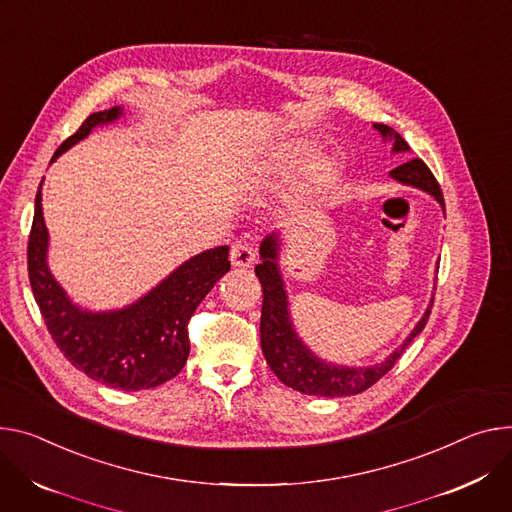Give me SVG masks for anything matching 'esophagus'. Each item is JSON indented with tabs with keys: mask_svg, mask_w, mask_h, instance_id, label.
Listing matches in <instances>:
<instances>
[{
	"mask_svg": "<svg viewBox=\"0 0 512 512\" xmlns=\"http://www.w3.org/2000/svg\"><path fill=\"white\" fill-rule=\"evenodd\" d=\"M255 259H257V253L249 243H243V241L232 243V247H230L232 265H235V267H251L255 263Z\"/></svg>",
	"mask_w": 512,
	"mask_h": 512,
	"instance_id": "34e87169",
	"label": "esophagus"
}]
</instances>
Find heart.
Masks as SVG:
<instances>
[{
    "instance_id": "1",
    "label": "heart",
    "mask_w": 512,
    "mask_h": 512,
    "mask_svg": "<svg viewBox=\"0 0 512 512\" xmlns=\"http://www.w3.org/2000/svg\"><path fill=\"white\" fill-rule=\"evenodd\" d=\"M312 155V147L306 143H298L292 145L286 153H284V165L288 167H296L300 165L304 159H308ZM339 163L335 159L322 157L316 163L310 165V169L306 171L304 183H302V198L304 202H318L324 196H327L335 183L339 181Z\"/></svg>"
}]
</instances>
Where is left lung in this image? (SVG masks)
Masks as SVG:
<instances>
[{"label": "left lung", "mask_w": 512, "mask_h": 512, "mask_svg": "<svg viewBox=\"0 0 512 512\" xmlns=\"http://www.w3.org/2000/svg\"><path fill=\"white\" fill-rule=\"evenodd\" d=\"M374 128L384 136V141H392V153L410 151L408 143L394 128L386 124H374ZM390 175L400 183L412 185V188L431 194L445 212V202H443L439 183L423 159H410L400 167L392 169ZM277 237H280L277 232H271V235L263 239L259 247L261 263L255 267V275L259 277L261 288H263L261 349L267 359V365L288 388H294L302 394L324 396V398L361 394L363 390L371 388L380 378L388 374V371L394 367V363L400 359V355L406 351L410 341L425 329L433 308V298L423 318L416 322L412 333L394 353L386 357V361L378 365H369V367H347V365H335L329 361H322L302 343L292 324L286 286L282 280L280 265H277V249H280V239Z\"/></svg>", "instance_id": "obj_1"}]
</instances>
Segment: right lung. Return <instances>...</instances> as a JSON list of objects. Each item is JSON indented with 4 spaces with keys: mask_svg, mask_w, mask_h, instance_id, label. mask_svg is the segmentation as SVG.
I'll return each mask as SVG.
<instances>
[{
    "mask_svg": "<svg viewBox=\"0 0 512 512\" xmlns=\"http://www.w3.org/2000/svg\"><path fill=\"white\" fill-rule=\"evenodd\" d=\"M120 116L118 106L87 116L55 151L51 163L96 126ZM40 188L28 239V277L46 329L61 353L87 378L126 392L149 390L175 378L190 355L192 314L230 269L228 247L208 249L181 263L147 296L126 308L91 312L71 302L46 263L49 230L42 216Z\"/></svg>",
    "mask_w": 512,
    "mask_h": 512,
    "instance_id": "1",
    "label": "right lung"
}]
</instances>
